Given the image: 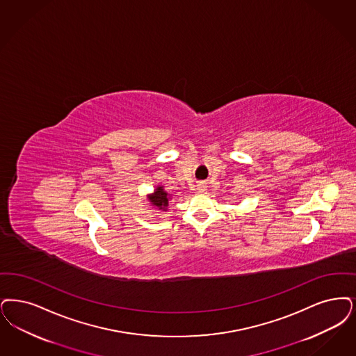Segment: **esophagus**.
Wrapping results in <instances>:
<instances>
[{"label":"esophagus","mask_w":356,"mask_h":356,"mask_svg":"<svg viewBox=\"0 0 356 356\" xmlns=\"http://www.w3.org/2000/svg\"><path fill=\"white\" fill-rule=\"evenodd\" d=\"M207 191H208V186H207V185H197V192H200V193H205Z\"/></svg>","instance_id":"esophagus-1"}]
</instances>
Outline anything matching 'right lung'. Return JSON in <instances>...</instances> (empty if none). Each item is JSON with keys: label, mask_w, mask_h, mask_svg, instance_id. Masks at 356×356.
<instances>
[{"label": "right lung", "mask_w": 356, "mask_h": 356, "mask_svg": "<svg viewBox=\"0 0 356 356\" xmlns=\"http://www.w3.org/2000/svg\"><path fill=\"white\" fill-rule=\"evenodd\" d=\"M149 202L152 204V207H155L160 211H167L168 207V201H170V195L164 191L163 186H156V189L154 191V193H151L148 196Z\"/></svg>", "instance_id": "obj_1"}]
</instances>
